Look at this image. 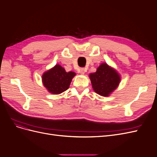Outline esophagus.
Returning <instances> with one entry per match:
<instances>
[{
	"label": "esophagus",
	"mask_w": 157,
	"mask_h": 157,
	"mask_svg": "<svg viewBox=\"0 0 157 157\" xmlns=\"http://www.w3.org/2000/svg\"><path fill=\"white\" fill-rule=\"evenodd\" d=\"M86 70L85 69V68H84V67H81L79 69V73L81 74H84L85 72H86Z\"/></svg>",
	"instance_id": "1"
}]
</instances>
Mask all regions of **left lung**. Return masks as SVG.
<instances>
[{"instance_id":"obj_1","label":"left lung","mask_w":157,"mask_h":157,"mask_svg":"<svg viewBox=\"0 0 157 157\" xmlns=\"http://www.w3.org/2000/svg\"><path fill=\"white\" fill-rule=\"evenodd\" d=\"M92 88L97 94L108 96L119 84L121 78L115 70L103 63L97 69L96 73L90 75Z\"/></svg>"}]
</instances>
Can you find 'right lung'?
I'll use <instances>...</instances> for the list:
<instances>
[{"instance_id":"add662e5","label":"right lung","mask_w":157,"mask_h":157,"mask_svg":"<svg viewBox=\"0 0 157 157\" xmlns=\"http://www.w3.org/2000/svg\"><path fill=\"white\" fill-rule=\"evenodd\" d=\"M75 73H67L59 65L44 73L42 75V82L48 91L54 94H59L67 90Z\"/></svg>"}]
</instances>
